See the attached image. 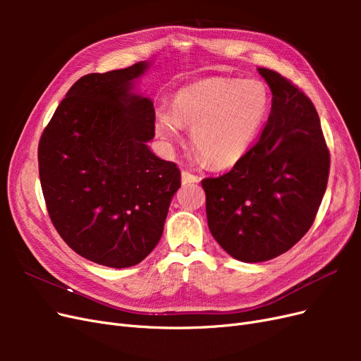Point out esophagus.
<instances>
[{"instance_id":"esophagus-1","label":"esophagus","mask_w":361,"mask_h":361,"mask_svg":"<svg viewBox=\"0 0 361 361\" xmlns=\"http://www.w3.org/2000/svg\"><path fill=\"white\" fill-rule=\"evenodd\" d=\"M197 180H199V178L195 176V174L190 173L188 170H183V171H182V183H183V185H187V183H195Z\"/></svg>"}]
</instances>
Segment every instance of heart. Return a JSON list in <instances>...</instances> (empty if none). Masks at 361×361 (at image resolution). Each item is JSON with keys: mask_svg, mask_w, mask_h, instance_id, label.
<instances>
[{"mask_svg": "<svg viewBox=\"0 0 361 361\" xmlns=\"http://www.w3.org/2000/svg\"><path fill=\"white\" fill-rule=\"evenodd\" d=\"M269 110V94L257 80L207 78L183 87L173 111L157 114V134L171 145L180 128H191L199 157L215 167H231L253 146Z\"/></svg>", "mask_w": 361, "mask_h": 361, "instance_id": "1", "label": "heart"}]
</instances>
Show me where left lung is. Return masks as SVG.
Returning <instances> with one entry per match:
<instances>
[{"mask_svg": "<svg viewBox=\"0 0 361 361\" xmlns=\"http://www.w3.org/2000/svg\"><path fill=\"white\" fill-rule=\"evenodd\" d=\"M257 71L272 92L264 129L231 171L202 180L215 241L251 264L286 253L309 232L330 173V150L312 101L279 72Z\"/></svg>", "mask_w": 361, "mask_h": 361, "instance_id": "left-lung-1", "label": "left lung"}]
</instances>
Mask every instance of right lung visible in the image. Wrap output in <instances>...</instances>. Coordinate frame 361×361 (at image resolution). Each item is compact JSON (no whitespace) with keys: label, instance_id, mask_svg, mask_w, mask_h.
I'll list each match as a JSON object with an SVG mask.
<instances>
[{"label":"right lung","instance_id":"obj_1","mask_svg":"<svg viewBox=\"0 0 361 361\" xmlns=\"http://www.w3.org/2000/svg\"><path fill=\"white\" fill-rule=\"evenodd\" d=\"M147 66L84 75L39 141L40 185L54 227L75 253L104 267H134L155 248L180 187L176 164L147 147L154 104L130 93Z\"/></svg>","mask_w":361,"mask_h":361}]
</instances>
